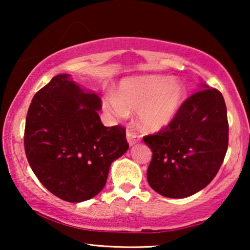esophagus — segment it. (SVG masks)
<instances>
[{
    "instance_id": "obj_1",
    "label": "esophagus",
    "mask_w": 250,
    "mask_h": 250,
    "mask_svg": "<svg viewBox=\"0 0 250 250\" xmlns=\"http://www.w3.org/2000/svg\"><path fill=\"white\" fill-rule=\"evenodd\" d=\"M126 139H127L129 146H134L140 141V136L136 134V133L131 131V129H128V131L126 132Z\"/></svg>"
}]
</instances>
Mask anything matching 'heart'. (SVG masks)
I'll return each mask as SVG.
<instances>
[{
    "instance_id": "heart-1",
    "label": "heart",
    "mask_w": 250,
    "mask_h": 250,
    "mask_svg": "<svg viewBox=\"0 0 250 250\" xmlns=\"http://www.w3.org/2000/svg\"><path fill=\"white\" fill-rule=\"evenodd\" d=\"M187 100V87L180 78L165 75H141L125 78L117 94H110L107 108L121 117L138 110L143 131L158 132L175 121Z\"/></svg>"
}]
</instances>
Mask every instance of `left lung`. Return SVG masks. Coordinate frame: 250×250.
<instances>
[{"mask_svg":"<svg viewBox=\"0 0 250 250\" xmlns=\"http://www.w3.org/2000/svg\"><path fill=\"white\" fill-rule=\"evenodd\" d=\"M152 150L146 172L149 186L167 198H186L211 182L229 145L224 98L201 84L188 98L172 124L143 138Z\"/></svg>","mask_w":250,"mask_h":250,"instance_id":"1","label":"left lung"}]
</instances>
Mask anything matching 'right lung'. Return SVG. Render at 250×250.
I'll return each instance as SVG.
<instances>
[{
  "label": "right lung",
  "instance_id": "right-lung-1",
  "mask_svg": "<svg viewBox=\"0 0 250 250\" xmlns=\"http://www.w3.org/2000/svg\"><path fill=\"white\" fill-rule=\"evenodd\" d=\"M101 99L71 80L54 76L27 112L25 151L40 182L60 199L81 203L105 186L111 164L128 149L122 126L105 127Z\"/></svg>",
  "mask_w": 250,
  "mask_h": 250
}]
</instances>
